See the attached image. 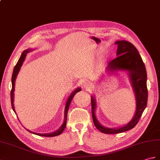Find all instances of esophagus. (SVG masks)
I'll list each match as a JSON object with an SVG mask.
<instances>
[{
  "mask_svg": "<svg viewBox=\"0 0 160 160\" xmlns=\"http://www.w3.org/2000/svg\"><path fill=\"white\" fill-rule=\"evenodd\" d=\"M84 88L86 89L87 91H90L92 90V86L90 82H85L84 83Z\"/></svg>",
  "mask_w": 160,
  "mask_h": 160,
  "instance_id": "esophagus-1",
  "label": "esophagus"
}]
</instances>
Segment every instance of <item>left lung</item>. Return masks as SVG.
<instances>
[{
	"label": "left lung",
	"instance_id": "obj_1",
	"mask_svg": "<svg viewBox=\"0 0 160 160\" xmlns=\"http://www.w3.org/2000/svg\"><path fill=\"white\" fill-rule=\"evenodd\" d=\"M117 45L116 58L110 61L106 71H127L129 73L136 101V110L134 117L127 125L118 128H108L99 123L95 116L96 101L91 96V106L92 120L96 128L104 133H118L129 130L138 123L142 112L147 106L148 91L147 87V71L142 59L136 47L130 42L122 40L115 42Z\"/></svg>",
	"mask_w": 160,
	"mask_h": 160
}]
</instances>
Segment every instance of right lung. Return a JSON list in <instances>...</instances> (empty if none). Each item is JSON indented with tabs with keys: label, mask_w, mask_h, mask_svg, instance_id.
<instances>
[{
	"label": "right lung",
	"mask_w": 160,
	"mask_h": 160,
	"mask_svg": "<svg viewBox=\"0 0 160 160\" xmlns=\"http://www.w3.org/2000/svg\"><path fill=\"white\" fill-rule=\"evenodd\" d=\"M32 50L31 49H27L24 50L23 52L21 54V57H20L19 60H18V62L16 63V66H15V68L13 69V74H12V91H11V102H12V109L16 113V110H15L14 108V106H13V98H14V90H15V81H16V77L18 74V72H19L20 68L22 67V64H23V62L25 60V58H26V56H27V53L29 52L32 51ZM81 91V88H78L77 89H76L75 91H73L72 93L70 95V96L69 97V98L68 99V101H67L66 103V105H65V118H64V122H63L62 125H61V127L59 128L58 130H57L54 132L52 133H35V132H32L31 131L28 130V129H27L29 132H31L32 133H34V134L36 135H38L40 136H44V137H53V136H58L60 135L61 133H62V132L64 131V129L66 127V123H67V118H68V110H69V108L70 106V103L72 102V100L73 98L74 95H76V92H79Z\"/></svg>",
	"instance_id": "add662e5"
}]
</instances>
